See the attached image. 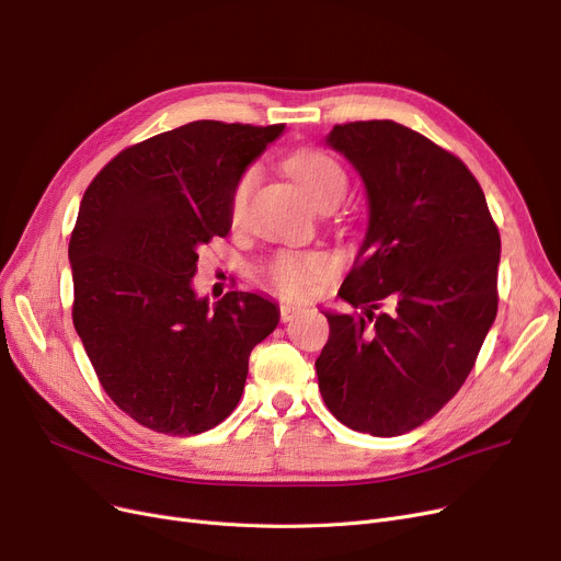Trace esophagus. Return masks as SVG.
Instances as JSON below:
<instances>
[{
	"mask_svg": "<svg viewBox=\"0 0 561 561\" xmlns=\"http://www.w3.org/2000/svg\"><path fill=\"white\" fill-rule=\"evenodd\" d=\"M306 308H297V306H280V322H293L297 320L299 316H304Z\"/></svg>",
	"mask_w": 561,
	"mask_h": 561,
	"instance_id": "esophagus-1",
	"label": "esophagus"
}]
</instances>
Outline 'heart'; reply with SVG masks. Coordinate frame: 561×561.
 Segmentation results:
<instances>
[{
    "label": "heart",
    "mask_w": 561,
    "mask_h": 561,
    "mask_svg": "<svg viewBox=\"0 0 561 561\" xmlns=\"http://www.w3.org/2000/svg\"><path fill=\"white\" fill-rule=\"evenodd\" d=\"M287 170L297 179V184L310 197L312 205L322 203L327 197L343 199L347 191V174L343 165L322 149L304 147L295 151L287 159ZM255 182H257V165L245 168L239 174L230 197L232 218H237L243 211L245 199H249ZM331 274H333V262L322 253H310V255L280 253L266 266L268 283H272L287 299L310 297L316 293V287L322 280H327Z\"/></svg>",
    "instance_id": "1"
}]
</instances>
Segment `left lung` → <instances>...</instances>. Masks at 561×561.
<instances>
[{"label": "left lung", "mask_w": 561, "mask_h": 561, "mask_svg": "<svg viewBox=\"0 0 561 561\" xmlns=\"http://www.w3.org/2000/svg\"><path fill=\"white\" fill-rule=\"evenodd\" d=\"M327 145L364 179L368 230L339 293L358 312H324L318 385L347 428L396 437L472 373L497 316L500 230L467 165L408 126L335 124Z\"/></svg>", "instance_id": "1"}]
</instances>
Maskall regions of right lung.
I'll use <instances>...</instances> for the list:
<instances>
[{"mask_svg":"<svg viewBox=\"0 0 561 561\" xmlns=\"http://www.w3.org/2000/svg\"><path fill=\"white\" fill-rule=\"evenodd\" d=\"M283 128L191 122L119 151L82 195L73 324L105 393L149 431L188 437L228 419L253 347L278 324L268 299L209 306L191 278L199 245L230 232L239 174Z\"/></svg>","mask_w":561,"mask_h":561,"instance_id":"add662e5","label":"right lung"}]
</instances>
